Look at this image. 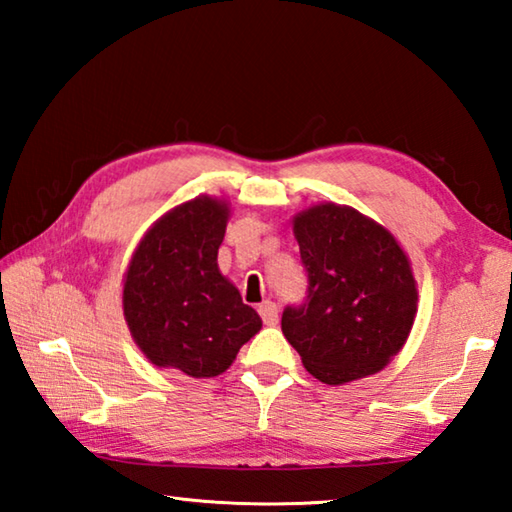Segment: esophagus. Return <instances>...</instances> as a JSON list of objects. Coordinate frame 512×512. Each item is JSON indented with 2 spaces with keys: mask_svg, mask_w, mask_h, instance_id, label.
<instances>
[{
  "mask_svg": "<svg viewBox=\"0 0 512 512\" xmlns=\"http://www.w3.org/2000/svg\"><path fill=\"white\" fill-rule=\"evenodd\" d=\"M259 316H262L264 325H275L277 323V305L275 302H264V305H259Z\"/></svg>",
  "mask_w": 512,
  "mask_h": 512,
  "instance_id": "esophagus-1",
  "label": "esophagus"
}]
</instances>
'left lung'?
I'll use <instances>...</instances> for the list:
<instances>
[{"instance_id": "obj_1", "label": "left lung", "mask_w": 512, "mask_h": 512, "mask_svg": "<svg viewBox=\"0 0 512 512\" xmlns=\"http://www.w3.org/2000/svg\"><path fill=\"white\" fill-rule=\"evenodd\" d=\"M307 293L282 311V334L325 384L372 375L411 332L415 280L391 232L345 205H316L293 221Z\"/></svg>"}]
</instances>
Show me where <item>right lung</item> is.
I'll list each match as a JSON object with an SVG mask.
<instances>
[{
	"label": "right lung",
	"instance_id": "add662e5",
	"mask_svg": "<svg viewBox=\"0 0 512 512\" xmlns=\"http://www.w3.org/2000/svg\"><path fill=\"white\" fill-rule=\"evenodd\" d=\"M225 223V203L194 198L164 214L135 250L124 282V316L155 366L196 379L216 377L262 329L257 311L244 305L216 266Z\"/></svg>",
	"mask_w": 512,
	"mask_h": 512
}]
</instances>
